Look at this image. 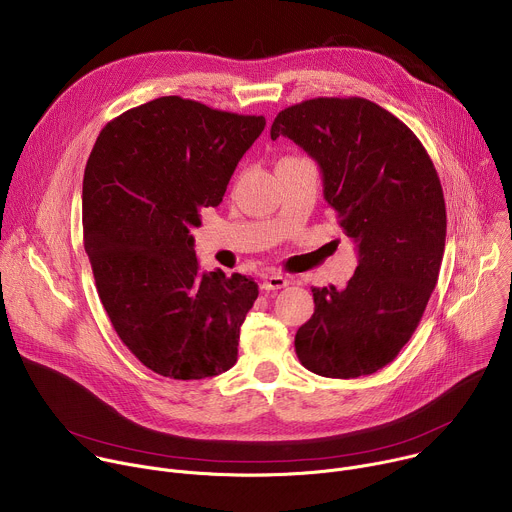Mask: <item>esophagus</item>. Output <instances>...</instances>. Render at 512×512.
<instances>
[{
    "label": "esophagus",
    "mask_w": 512,
    "mask_h": 512,
    "mask_svg": "<svg viewBox=\"0 0 512 512\" xmlns=\"http://www.w3.org/2000/svg\"><path fill=\"white\" fill-rule=\"evenodd\" d=\"M285 285H289V281H287V277H283L279 273L263 275V289H281Z\"/></svg>",
    "instance_id": "esophagus-1"
}]
</instances>
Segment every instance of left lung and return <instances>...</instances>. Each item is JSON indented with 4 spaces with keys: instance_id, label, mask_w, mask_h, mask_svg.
Wrapping results in <instances>:
<instances>
[{
    "instance_id": "left-lung-1",
    "label": "left lung",
    "mask_w": 512,
    "mask_h": 512,
    "mask_svg": "<svg viewBox=\"0 0 512 512\" xmlns=\"http://www.w3.org/2000/svg\"><path fill=\"white\" fill-rule=\"evenodd\" d=\"M279 135L318 162L324 198L358 247L346 287L312 289L316 308L296 334V354L322 377L373 375L409 342L440 275V178L417 135L362 97L291 105L271 125V139Z\"/></svg>"
}]
</instances>
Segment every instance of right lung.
Wrapping results in <instances>:
<instances>
[{
	"label": "right lung",
	"mask_w": 512,
	"mask_h": 512,
	"mask_svg": "<svg viewBox=\"0 0 512 512\" xmlns=\"http://www.w3.org/2000/svg\"><path fill=\"white\" fill-rule=\"evenodd\" d=\"M265 127L192 99L160 97L99 133L83 180V231L101 304L150 371L206 379L237 362L239 332L259 296L241 273H200L192 227L218 206Z\"/></svg>",
	"instance_id": "1"
}]
</instances>
